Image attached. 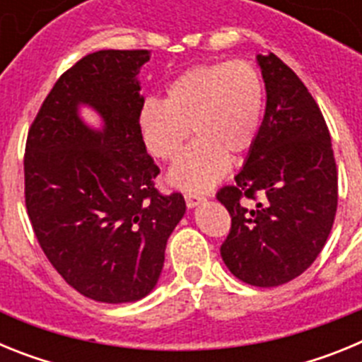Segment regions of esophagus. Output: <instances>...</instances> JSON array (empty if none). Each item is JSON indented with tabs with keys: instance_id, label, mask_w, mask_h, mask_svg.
Here are the masks:
<instances>
[{
	"instance_id": "34e87169",
	"label": "esophagus",
	"mask_w": 362,
	"mask_h": 362,
	"mask_svg": "<svg viewBox=\"0 0 362 362\" xmlns=\"http://www.w3.org/2000/svg\"><path fill=\"white\" fill-rule=\"evenodd\" d=\"M185 201H187V206L188 209H194V206H197L199 203H203L204 201V196H199V194H185Z\"/></svg>"
}]
</instances>
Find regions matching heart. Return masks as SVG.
Returning <instances> with one entry per match:
<instances>
[{"mask_svg": "<svg viewBox=\"0 0 362 362\" xmlns=\"http://www.w3.org/2000/svg\"><path fill=\"white\" fill-rule=\"evenodd\" d=\"M264 112V83L246 59L197 65L179 74L166 99L150 98L139 112V130L153 158L170 161L192 134L197 139L172 166L170 183L203 192L228 170L230 156L257 141Z\"/></svg>", "mask_w": 362, "mask_h": 362, "instance_id": "b5f03b06", "label": "heart"}]
</instances>
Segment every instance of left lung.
<instances>
[{
	"mask_svg": "<svg viewBox=\"0 0 362 362\" xmlns=\"http://www.w3.org/2000/svg\"><path fill=\"white\" fill-rule=\"evenodd\" d=\"M267 108L235 183L217 192L232 217L221 257L252 286H279L321 254L337 212V165L319 105L276 54L257 56ZM264 201L257 203V197ZM256 201L254 209L242 204Z\"/></svg>",
	"mask_w": 362,
	"mask_h": 362,
	"instance_id": "8db88e82",
	"label": "left lung"
}]
</instances>
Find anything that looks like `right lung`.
<instances>
[{
    "label": "right lung",
    "instance_id": "right-lung-1",
    "mask_svg": "<svg viewBox=\"0 0 362 362\" xmlns=\"http://www.w3.org/2000/svg\"><path fill=\"white\" fill-rule=\"evenodd\" d=\"M148 50H98L62 74L32 121L25 146V204L57 274L99 303H132L152 292L185 197L153 187L158 165L139 130V69ZM88 104L104 119L88 129Z\"/></svg>",
    "mask_w": 362,
    "mask_h": 362
}]
</instances>
